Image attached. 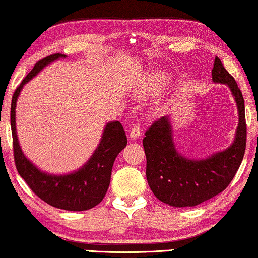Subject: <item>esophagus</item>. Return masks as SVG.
Instances as JSON below:
<instances>
[{
	"mask_svg": "<svg viewBox=\"0 0 258 258\" xmlns=\"http://www.w3.org/2000/svg\"><path fill=\"white\" fill-rule=\"evenodd\" d=\"M141 134H142L141 128H140L139 124H135V125L133 126L132 132H130V139H132V140H136V139H139L140 136H141Z\"/></svg>",
	"mask_w": 258,
	"mask_h": 258,
	"instance_id": "1",
	"label": "esophagus"
}]
</instances>
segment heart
<instances>
[{
    "mask_svg": "<svg viewBox=\"0 0 258 258\" xmlns=\"http://www.w3.org/2000/svg\"><path fill=\"white\" fill-rule=\"evenodd\" d=\"M168 80H170V75L165 72H158L153 75V79H152L151 87L148 88L147 91L142 94V98H147L151 94L155 93V92L161 90V88L165 87V85L167 84Z\"/></svg>",
    "mask_w": 258,
    "mask_h": 258,
    "instance_id": "b5f03b06",
    "label": "heart"
}]
</instances>
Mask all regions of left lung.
Listing matches in <instances>:
<instances>
[{"label":"left lung","mask_w":258,"mask_h":258,"mask_svg":"<svg viewBox=\"0 0 258 258\" xmlns=\"http://www.w3.org/2000/svg\"><path fill=\"white\" fill-rule=\"evenodd\" d=\"M214 84L226 85L236 101L238 126L230 147L207 158L192 159L177 151L170 116H164L146 132L144 148L147 159L146 177L161 202L172 207H195L224 191L236 176L246 146L245 106L236 80L218 57L213 64Z\"/></svg>","instance_id":"obj_1"}]
</instances>
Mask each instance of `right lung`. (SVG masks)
<instances>
[{
    "mask_svg": "<svg viewBox=\"0 0 258 258\" xmlns=\"http://www.w3.org/2000/svg\"><path fill=\"white\" fill-rule=\"evenodd\" d=\"M66 57L62 53H53L36 63L33 69L15 90L11 106L13 148L18 172L31 187L32 191L44 202L56 208L81 212L99 205L109 189L114 160L119 152L126 146V136L122 124L118 120L106 123L99 145L87 163H85L80 168L71 173L52 174L41 171L24 154L19 144L15 123L17 101L24 86L46 66Z\"/></svg>",
    "mask_w": 258,
    "mask_h": 258,
    "instance_id": "right-lung-1",
    "label": "right lung"
}]
</instances>
